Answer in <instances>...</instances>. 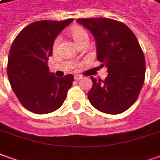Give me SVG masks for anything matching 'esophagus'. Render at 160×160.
Masks as SVG:
<instances>
[{
	"instance_id": "34e87169",
	"label": "esophagus",
	"mask_w": 160,
	"mask_h": 160,
	"mask_svg": "<svg viewBox=\"0 0 160 160\" xmlns=\"http://www.w3.org/2000/svg\"><path fill=\"white\" fill-rule=\"evenodd\" d=\"M74 78H75V80H80V79H82V76H80V75H76V76L74 77Z\"/></svg>"
}]
</instances>
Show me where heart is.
Segmentation results:
<instances>
[{
    "instance_id": "heart-1",
    "label": "heart",
    "mask_w": 160,
    "mask_h": 160,
    "mask_svg": "<svg viewBox=\"0 0 160 160\" xmlns=\"http://www.w3.org/2000/svg\"><path fill=\"white\" fill-rule=\"evenodd\" d=\"M69 35L78 45L82 43V42L88 41V35H87L86 31L83 28H82L81 27H78V26H75V27L71 28L70 30H69ZM58 43H59V38H57L54 42L53 48H57Z\"/></svg>"
}]
</instances>
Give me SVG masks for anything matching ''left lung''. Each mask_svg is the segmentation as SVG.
<instances>
[{"label": "left lung", "mask_w": 160, "mask_h": 160, "mask_svg": "<svg viewBox=\"0 0 160 160\" xmlns=\"http://www.w3.org/2000/svg\"><path fill=\"white\" fill-rule=\"evenodd\" d=\"M77 22L94 36L100 66L108 69L103 81L91 78L90 103L108 114L125 112L136 102L145 81V56L137 37L125 24L109 18L78 19Z\"/></svg>", "instance_id": "left-lung-1"}]
</instances>
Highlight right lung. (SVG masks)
Masks as SVG:
<instances>
[{"label":"right lung","mask_w":160,"mask_h":160,"mask_svg":"<svg viewBox=\"0 0 160 160\" xmlns=\"http://www.w3.org/2000/svg\"><path fill=\"white\" fill-rule=\"evenodd\" d=\"M72 22H35L24 28L11 45L8 80L21 103L29 112L48 114L61 107L65 100L74 77L57 78L49 72L48 60L56 38Z\"/></svg>","instance_id":"obj_1"}]
</instances>
